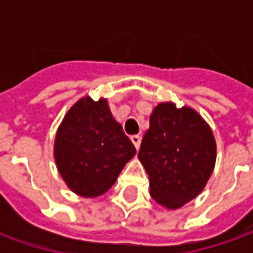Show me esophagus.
Returning <instances> with one entry per match:
<instances>
[{
  "label": "esophagus",
  "mask_w": 253,
  "mask_h": 253,
  "mask_svg": "<svg viewBox=\"0 0 253 253\" xmlns=\"http://www.w3.org/2000/svg\"><path fill=\"white\" fill-rule=\"evenodd\" d=\"M131 142L134 143V146H135V149H139V145H141V137L139 135H132L131 137Z\"/></svg>",
  "instance_id": "esophagus-1"
}]
</instances>
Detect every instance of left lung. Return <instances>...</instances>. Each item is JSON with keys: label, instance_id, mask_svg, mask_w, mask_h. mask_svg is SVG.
Returning a JSON list of instances; mask_svg holds the SVG:
<instances>
[{"label": "left lung", "instance_id": "1", "mask_svg": "<svg viewBox=\"0 0 253 253\" xmlns=\"http://www.w3.org/2000/svg\"><path fill=\"white\" fill-rule=\"evenodd\" d=\"M138 159L148 172L152 198L167 209H179L194 199L211 176L215 141L195 111L161 103L150 115Z\"/></svg>", "mask_w": 253, "mask_h": 253}]
</instances>
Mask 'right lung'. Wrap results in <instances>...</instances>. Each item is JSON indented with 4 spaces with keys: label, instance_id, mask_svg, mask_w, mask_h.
<instances>
[{
    "label": "right lung",
    "instance_id": "add662e5",
    "mask_svg": "<svg viewBox=\"0 0 253 253\" xmlns=\"http://www.w3.org/2000/svg\"><path fill=\"white\" fill-rule=\"evenodd\" d=\"M137 150L107 100H78L57 131L54 157L70 190L85 198L103 195Z\"/></svg>",
    "mask_w": 253,
    "mask_h": 253
}]
</instances>
